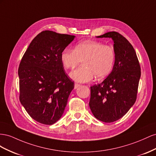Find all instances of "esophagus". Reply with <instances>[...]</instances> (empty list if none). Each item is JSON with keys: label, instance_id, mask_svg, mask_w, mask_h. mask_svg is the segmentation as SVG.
Listing matches in <instances>:
<instances>
[{"label": "esophagus", "instance_id": "obj_1", "mask_svg": "<svg viewBox=\"0 0 156 156\" xmlns=\"http://www.w3.org/2000/svg\"><path fill=\"white\" fill-rule=\"evenodd\" d=\"M80 84L77 83H75V84H74V89H76L78 87H80Z\"/></svg>", "mask_w": 156, "mask_h": 156}]
</instances>
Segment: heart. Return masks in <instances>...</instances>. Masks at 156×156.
Returning <instances> with one entry per match:
<instances>
[{"mask_svg": "<svg viewBox=\"0 0 156 156\" xmlns=\"http://www.w3.org/2000/svg\"><path fill=\"white\" fill-rule=\"evenodd\" d=\"M60 58L65 68L73 69L81 61L83 66L74 70L70 76L79 82H90L95 76L103 79L113 69L115 53L112 46L95 41H85L77 44L73 50L66 47Z\"/></svg>", "mask_w": 156, "mask_h": 156, "instance_id": "b5f03b06", "label": "heart"}]
</instances>
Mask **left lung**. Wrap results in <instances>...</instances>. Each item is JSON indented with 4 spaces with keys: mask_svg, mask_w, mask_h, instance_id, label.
<instances>
[{
    "mask_svg": "<svg viewBox=\"0 0 156 156\" xmlns=\"http://www.w3.org/2000/svg\"><path fill=\"white\" fill-rule=\"evenodd\" d=\"M97 38H112L115 59L112 71L101 83L91 86L89 105L101 122H114L122 118L135 103L140 66L131 43L115 31Z\"/></svg>",
    "mask_w": 156,
    "mask_h": 156,
    "instance_id": "obj_1",
    "label": "left lung"
}]
</instances>
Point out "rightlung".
<instances>
[{
	"instance_id": "1",
	"label": "right lung",
	"mask_w": 156,
	"mask_h": 156,
	"mask_svg": "<svg viewBox=\"0 0 156 156\" xmlns=\"http://www.w3.org/2000/svg\"><path fill=\"white\" fill-rule=\"evenodd\" d=\"M74 37L42 31L31 41L20 63V101L31 118L44 125L61 118L74 87L60 58Z\"/></svg>"
}]
</instances>
